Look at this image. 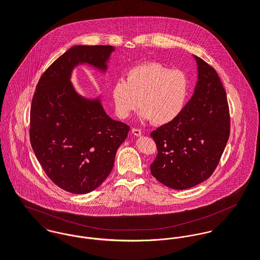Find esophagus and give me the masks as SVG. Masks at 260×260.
<instances>
[{
    "mask_svg": "<svg viewBox=\"0 0 260 260\" xmlns=\"http://www.w3.org/2000/svg\"><path fill=\"white\" fill-rule=\"evenodd\" d=\"M131 132H132V134H133L134 136H137V137L141 136V134H142V131H141L140 129H136V128H132Z\"/></svg>",
    "mask_w": 260,
    "mask_h": 260,
    "instance_id": "1",
    "label": "esophagus"
}]
</instances>
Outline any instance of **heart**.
Wrapping results in <instances>:
<instances>
[{
  "instance_id": "obj_1",
  "label": "heart",
  "mask_w": 260,
  "mask_h": 260,
  "mask_svg": "<svg viewBox=\"0 0 260 260\" xmlns=\"http://www.w3.org/2000/svg\"><path fill=\"white\" fill-rule=\"evenodd\" d=\"M190 83L185 73L160 63L150 62L132 68L126 80L112 86V101L117 116L127 119L139 107V118L165 125L182 113L189 96Z\"/></svg>"
}]
</instances>
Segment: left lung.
Segmentation results:
<instances>
[{
  "instance_id": "left-lung-1",
  "label": "left lung",
  "mask_w": 260,
  "mask_h": 260,
  "mask_svg": "<svg viewBox=\"0 0 260 260\" xmlns=\"http://www.w3.org/2000/svg\"><path fill=\"white\" fill-rule=\"evenodd\" d=\"M194 93L174 121L151 133L158 154L152 175L176 190L197 185L213 173L230 132L226 93L216 71L201 58Z\"/></svg>"
}]
</instances>
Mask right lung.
I'll return each mask as SVG.
<instances>
[{
    "instance_id": "right-lung-1",
    "label": "right lung",
    "mask_w": 260,
    "mask_h": 260,
    "mask_svg": "<svg viewBox=\"0 0 260 260\" xmlns=\"http://www.w3.org/2000/svg\"><path fill=\"white\" fill-rule=\"evenodd\" d=\"M113 46L75 45L42 75L30 115V140L48 177L60 188L86 194L111 172L129 126L111 119L101 95H81L72 83L80 65L106 74Z\"/></svg>"
}]
</instances>
